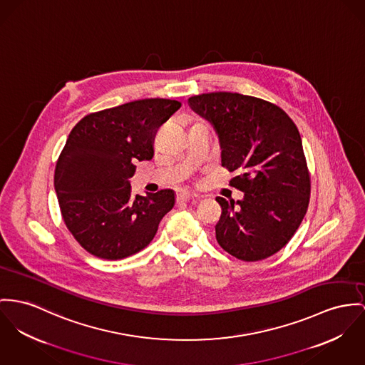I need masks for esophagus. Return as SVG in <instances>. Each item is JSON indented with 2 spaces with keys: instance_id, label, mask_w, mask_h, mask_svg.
I'll use <instances>...</instances> for the list:
<instances>
[{
  "instance_id": "obj_1",
  "label": "esophagus",
  "mask_w": 365,
  "mask_h": 365,
  "mask_svg": "<svg viewBox=\"0 0 365 365\" xmlns=\"http://www.w3.org/2000/svg\"><path fill=\"white\" fill-rule=\"evenodd\" d=\"M197 195L192 193V192H187V190H182L179 195H178V200L179 201H192V200H196Z\"/></svg>"
}]
</instances>
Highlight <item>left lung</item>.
Here are the masks:
<instances>
[{
	"label": "left lung",
	"mask_w": 365,
	"mask_h": 365,
	"mask_svg": "<svg viewBox=\"0 0 365 365\" xmlns=\"http://www.w3.org/2000/svg\"><path fill=\"white\" fill-rule=\"evenodd\" d=\"M187 103L215 129L222 167L242 172L230 185L245 197H217L220 246L242 261L271 257L292 239L309 207V169L294 122L278 106L239 93L200 94Z\"/></svg>",
	"instance_id": "8db88e82"
}]
</instances>
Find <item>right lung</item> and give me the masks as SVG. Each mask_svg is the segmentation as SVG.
Returning a JSON list of instances; mask_svg holds the SVG:
<instances>
[{
  "label": "right lung",
  "instance_id": "1",
  "mask_svg": "<svg viewBox=\"0 0 365 365\" xmlns=\"http://www.w3.org/2000/svg\"><path fill=\"white\" fill-rule=\"evenodd\" d=\"M180 106L165 98L138 100L90 113L69 133L54 187L63 222L86 252L120 259L154 239L175 205V192L132 196L129 179L138 161L153 158L157 129Z\"/></svg>",
  "mask_w": 365,
  "mask_h": 365
}]
</instances>
